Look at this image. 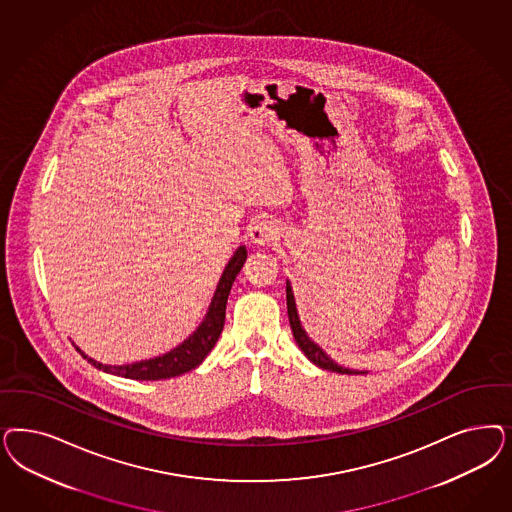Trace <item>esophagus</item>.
Masks as SVG:
<instances>
[{
    "label": "esophagus",
    "mask_w": 512,
    "mask_h": 512,
    "mask_svg": "<svg viewBox=\"0 0 512 512\" xmlns=\"http://www.w3.org/2000/svg\"><path fill=\"white\" fill-rule=\"evenodd\" d=\"M273 239H277V230H275V226H273L271 222H267V220H260V222H256V224L250 228V241H252L254 245H267V243H271Z\"/></svg>",
    "instance_id": "34e87169"
}]
</instances>
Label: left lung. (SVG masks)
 Here are the masks:
<instances>
[{"label": "left lung", "instance_id": "8db88e82", "mask_svg": "<svg viewBox=\"0 0 512 512\" xmlns=\"http://www.w3.org/2000/svg\"><path fill=\"white\" fill-rule=\"evenodd\" d=\"M286 305H288V318H290V328L294 333L297 345L301 348V352L318 367L328 369V371H335V373H343V375H360V371H352V369H345L339 367L337 363L331 362L330 358L322 352V348L314 345L313 341L307 337V333L301 328L299 318H297L296 301H294V294L290 284H286Z\"/></svg>", "mask_w": 512, "mask_h": 512}]
</instances>
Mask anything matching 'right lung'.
I'll return each mask as SVG.
<instances>
[{
	"instance_id": "1",
	"label": "right lung",
	"mask_w": 512,
	"mask_h": 512,
	"mask_svg": "<svg viewBox=\"0 0 512 512\" xmlns=\"http://www.w3.org/2000/svg\"><path fill=\"white\" fill-rule=\"evenodd\" d=\"M245 260H247V248L241 247L233 254L230 264L226 265V269L222 273V279L218 282V288H216L213 303L209 307L207 318L203 320V324L199 326L198 331L188 341H184L181 347L167 352L160 358H152V360L132 363V365H103V363L94 362L92 358H88L79 348L77 350L81 352L84 360H88V363H92L94 367L103 369L105 373H113L118 377H124V379H171V377H179L182 373H188V371L196 369L199 363L205 360V356L213 350L220 333H222L231 284L235 281L237 273L241 271Z\"/></svg>"
}]
</instances>
